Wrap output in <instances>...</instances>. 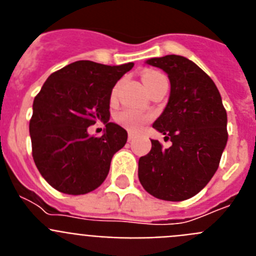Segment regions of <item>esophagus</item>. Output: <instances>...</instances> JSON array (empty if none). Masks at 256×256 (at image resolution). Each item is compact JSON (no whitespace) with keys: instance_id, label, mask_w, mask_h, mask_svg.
<instances>
[{"instance_id":"34e87169","label":"esophagus","mask_w":256,"mask_h":256,"mask_svg":"<svg viewBox=\"0 0 256 256\" xmlns=\"http://www.w3.org/2000/svg\"><path fill=\"white\" fill-rule=\"evenodd\" d=\"M134 138H136V136L133 134V133H128V141L132 142Z\"/></svg>"}]
</instances>
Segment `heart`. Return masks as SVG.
Segmentation results:
<instances>
[{
    "instance_id": "1",
    "label": "heart",
    "mask_w": 256,
    "mask_h": 256,
    "mask_svg": "<svg viewBox=\"0 0 256 256\" xmlns=\"http://www.w3.org/2000/svg\"><path fill=\"white\" fill-rule=\"evenodd\" d=\"M164 78L165 76L162 74H160L159 72H155V70H144V73H142V80H144V84L148 88V91H150L151 88L159 82L160 79ZM115 94H116V87L112 91V97H115ZM148 120H150L148 115L136 112L133 108H123L122 112H119L115 115V122L132 133L140 132Z\"/></svg>"
}]
</instances>
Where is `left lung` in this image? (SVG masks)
<instances>
[{"label": "left lung", "mask_w": 256, "mask_h": 256, "mask_svg": "<svg viewBox=\"0 0 256 256\" xmlns=\"http://www.w3.org/2000/svg\"><path fill=\"white\" fill-rule=\"evenodd\" d=\"M170 80L166 108L152 124L172 141L169 148L151 140V151L140 158L138 178L154 198L183 201L206 186L228 140L227 112L216 83L195 62L178 55L148 60Z\"/></svg>", "instance_id": "left-lung-1"}]
</instances>
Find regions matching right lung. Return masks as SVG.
<instances>
[{"instance_id": "right-lung-1", "label": "right lung", "mask_w": 256, "mask_h": 256, "mask_svg": "<svg viewBox=\"0 0 256 256\" xmlns=\"http://www.w3.org/2000/svg\"><path fill=\"white\" fill-rule=\"evenodd\" d=\"M132 68L79 60L47 78L33 101L29 132L33 160L50 186L84 195L102 184L112 155L128 138L124 128L108 122L112 91ZM98 120L106 133L90 136L86 128Z\"/></svg>"}]
</instances>
